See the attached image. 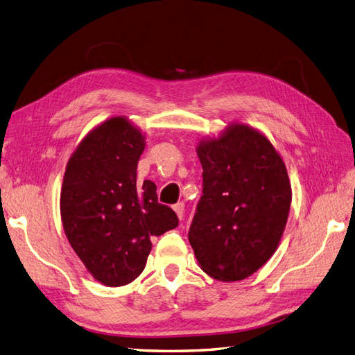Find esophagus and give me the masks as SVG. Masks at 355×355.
<instances>
[{
  "instance_id": "1",
  "label": "esophagus",
  "mask_w": 355,
  "mask_h": 355,
  "mask_svg": "<svg viewBox=\"0 0 355 355\" xmlns=\"http://www.w3.org/2000/svg\"><path fill=\"white\" fill-rule=\"evenodd\" d=\"M174 211L177 213L178 219H180V220H183V216H184V204H183V202H178V204H175V205H174Z\"/></svg>"
}]
</instances>
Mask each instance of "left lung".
Returning <instances> with one entry per match:
<instances>
[{
	"label": "left lung",
	"mask_w": 355,
	"mask_h": 355,
	"mask_svg": "<svg viewBox=\"0 0 355 355\" xmlns=\"http://www.w3.org/2000/svg\"><path fill=\"white\" fill-rule=\"evenodd\" d=\"M204 190L189 231L198 266L220 282L243 280L277 250L293 190L285 162L255 127L231 123L198 142Z\"/></svg>",
	"instance_id": "left-lung-1"
}]
</instances>
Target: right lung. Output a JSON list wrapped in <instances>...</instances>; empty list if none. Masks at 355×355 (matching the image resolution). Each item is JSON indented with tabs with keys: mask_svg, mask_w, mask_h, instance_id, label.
Here are the masks:
<instances>
[{
	"mask_svg": "<svg viewBox=\"0 0 355 355\" xmlns=\"http://www.w3.org/2000/svg\"><path fill=\"white\" fill-rule=\"evenodd\" d=\"M145 133L129 118L111 116L89 130L67 162L60 195L61 220L71 249L106 286L138 277L151 237L178 226L157 202L156 184L136 181Z\"/></svg>",
	"mask_w": 355,
	"mask_h": 355,
	"instance_id": "obj_1",
	"label": "right lung"
}]
</instances>
